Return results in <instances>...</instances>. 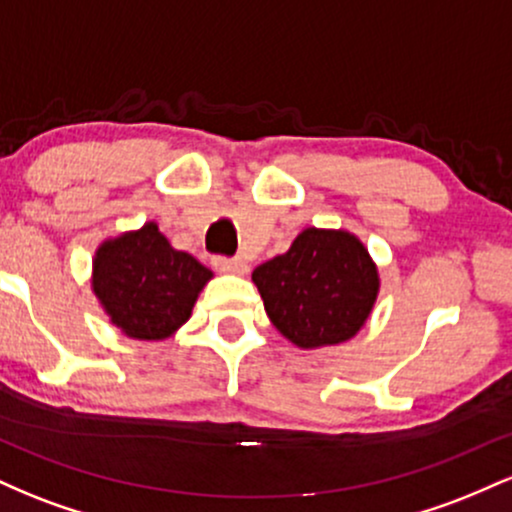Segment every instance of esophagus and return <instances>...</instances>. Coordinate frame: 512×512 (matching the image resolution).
<instances>
[{
	"mask_svg": "<svg viewBox=\"0 0 512 512\" xmlns=\"http://www.w3.org/2000/svg\"><path fill=\"white\" fill-rule=\"evenodd\" d=\"M214 267L221 269V272H231V274L248 272V264L240 260V257H214Z\"/></svg>",
	"mask_w": 512,
	"mask_h": 512,
	"instance_id": "1",
	"label": "esophagus"
}]
</instances>
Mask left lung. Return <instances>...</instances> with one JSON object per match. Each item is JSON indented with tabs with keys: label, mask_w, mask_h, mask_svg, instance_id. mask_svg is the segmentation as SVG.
<instances>
[{
	"label": "left lung",
	"mask_w": 512,
	"mask_h": 512,
	"mask_svg": "<svg viewBox=\"0 0 512 512\" xmlns=\"http://www.w3.org/2000/svg\"><path fill=\"white\" fill-rule=\"evenodd\" d=\"M272 325L301 349L334 346L366 325L380 276L349 231L305 228L284 255L252 272Z\"/></svg>",
	"instance_id": "left-lung-1"
}]
</instances>
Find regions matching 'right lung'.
Returning <instances> with one entry per match:
<instances>
[{"instance_id": "add662e5", "label": "right lung", "mask_w": 512, "mask_h": 512, "mask_svg": "<svg viewBox=\"0 0 512 512\" xmlns=\"http://www.w3.org/2000/svg\"><path fill=\"white\" fill-rule=\"evenodd\" d=\"M211 276L202 262L175 250L154 221L105 240L93 257V293L110 322L144 342L185 325Z\"/></svg>"}]
</instances>
